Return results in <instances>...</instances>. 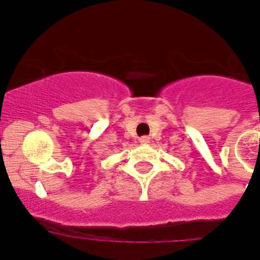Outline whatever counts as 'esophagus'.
I'll list each match as a JSON object with an SVG mask.
<instances>
[{
	"instance_id": "esophagus-1",
	"label": "esophagus",
	"mask_w": 260,
	"mask_h": 260,
	"mask_svg": "<svg viewBox=\"0 0 260 260\" xmlns=\"http://www.w3.org/2000/svg\"><path fill=\"white\" fill-rule=\"evenodd\" d=\"M139 142H141V143H143V144L150 143V138H148V137H142L141 139H139Z\"/></svg>"
}]
</instances>
